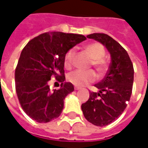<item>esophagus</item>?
<instances>
[{
  "instance_id": "esophagus-1",
  "label": "esophagus",
  "mask_w": 148,
  "mask_h": 148,
  "mask_svg": "<svg viewBox=\"0 0 148 148\" xmlns=\"http://www.w3.org/2000/svg\"><path fill=\"white\" fill-rule=\"evenodd\" d=\"M80 89H81L80 87H78V86H74V90H80Z\"/></svg>"
}]
</instances>
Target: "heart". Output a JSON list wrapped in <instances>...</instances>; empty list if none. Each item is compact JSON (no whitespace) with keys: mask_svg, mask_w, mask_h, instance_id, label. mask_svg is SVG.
I'll return each instance as SVG.
<instances>
[{"mask_svg":"<svg viewBox=\"0 0 148 148\" xmlns=\"http://www.w3.org/2000/svg\"><path fill=\"white\" fill-rule=\"evenodd\" d=\"M86 51L92 58L91 65L95 67L100 74H103L108 68L106 59L103 58L106 55V50L100 42H91L85 47ZM75 49L68 50L64 56V66L66 69H71L73 66ZM68 81L77 86H83L96 81L97 75L93 71H80L77 70L71 72L67 75Z\"/></svg>","mask_w":148,"mask_h":148,"instance_id":"heart-1","label":"heart"}]
</instances>
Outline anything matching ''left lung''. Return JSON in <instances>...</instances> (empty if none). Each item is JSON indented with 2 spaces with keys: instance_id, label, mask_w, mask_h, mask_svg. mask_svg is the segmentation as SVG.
<instances>
[{
  "instance_id": "8db88e82",
  "label": "left lung",
  "mask_w": 148,
  "mask_h": 148,
  "mask_svg": "<svg viewBox=\"0 0 148 148\" xmlns=\"http://www.w3.org/2000/svg\"><path fill=\"white\" fill-rule=\"evenodd\" d=\"M101 42L111 55L106 77L94 85L99 92H90V98L82 105L85 118L96 126H106L116 121L130 101L134 80L133 64L126 50L115 39L104 33L87 36Z\"/></svg>"
}]
</instances>
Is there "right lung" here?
<instances>
[{"instance_id":"right-lung-1","label":"right lung","mask_w":148,"mask_h":148,"mask_svg":"<svg viewBox=\"0 0 148 148\" xmlns=\"http://www.w3.org/2000/svg\"><path fill=\"white\" fill-rule=\"evenodd\" d=\"M86 39L79 34L48 32L31 39L22 50L15 71L16 92L32 120L47 123L60 116L65 97L74 90L72 83L63 82L65 54ZM52 77L61 82L60 89L49 90Z\"/></svg>"}]
</instances>
